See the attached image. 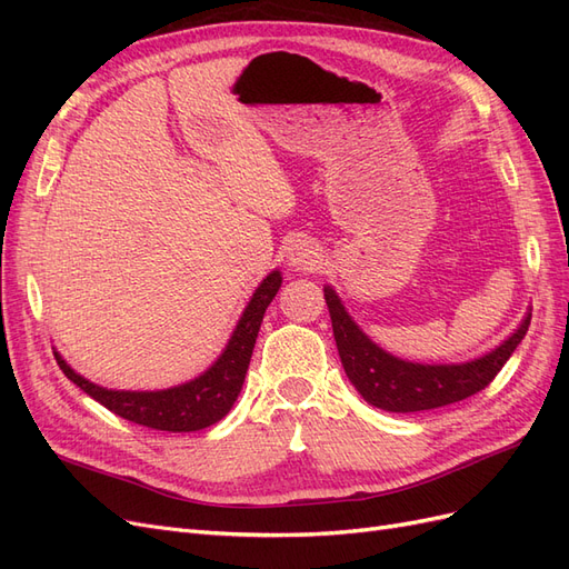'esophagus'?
<instances>
[{
  "label": "esophagus",
  "mask_w": 569,
  "mask_h": 569,
  "mask_svg": "<svg viewBox=\"0 0 569 569\" xmlns=\"http://www.w3.org/2000/svg\"><path fill=\"white\" fill-rule=\"evenodd\" d=\"M287 263L299 272L318 270L322 263V249L318 247V242H313V239L308 237L295 239V242L287 247Z\"/></svg>",
  "instance_id": "esophagus-1"
}]
</instances>
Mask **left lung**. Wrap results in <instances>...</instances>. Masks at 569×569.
<instances>
[{
  "mask_svg": "<svg viewBox=\"0 0 569 569\" xmlns=\"http://www.w3.org/2000/svg\"><path fill=\"white\" fill-rule=\"evenodd\" d=\"M325 301L330 308L335 341L341 366L356 391L363 399L389 412H418L449 406L468 399V396L489 387V382L506 366V360L518 349L529 330L531 313L501 347L468 363L451 366H422L396 358L360 330L356 320L347 313L332 287H325Z\"/></svg>",
  "mask_w": 569,
  "mask_h": 569,
  "instance_id": "left-lung-1",
  "label": "left lung"
}]
</instances>
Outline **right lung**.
<instances>
[{
    "instance_id": "obj_1",
    "label": "right lung",
    "mask_w": 569,
    "mask_h": 569,
    "mask_svg": "<svg viewBox=\"0 0 569 569\" xmlns=\"http://www.w3.org/2000/svg\"><path fill=\"white\" fill-rule=\"evenodd\" d=\"M282 287L280 270H272L268 278L256 287L251 301L239 318L234 332L222 349L216 363L184 385L161 389V391H116L84 380L71 366L66 363L59 351L54 358L63 375L78 385L84 393L92 396L116 416L134 425L161 429V432H197L222 420L234 406L242 391L253 343L261 330L266 308Z\"/></svg>"
}]
</instances>
